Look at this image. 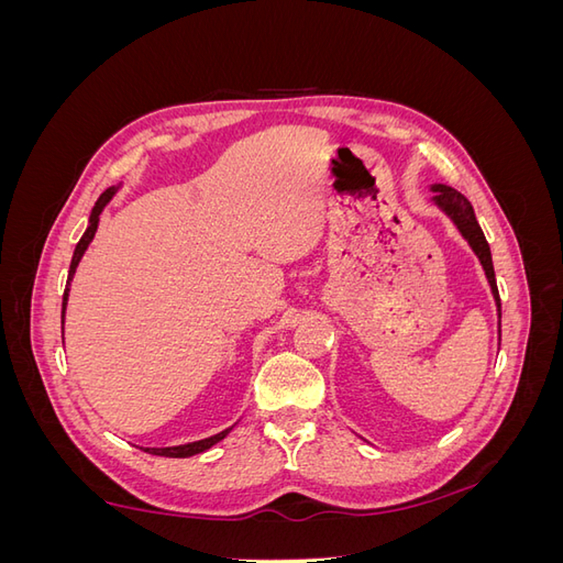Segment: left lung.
I'll use <instances>...</instances> for the list:
<instances>
[{
  "label": "left lung",
  "mask_w": 563,
  "mask_h": 563,
  "mask_svg": "<svg viewBox=\"0 0 563 563\" xmlns=\"http://www.w3.org/2000/svg\"><path fill=\"white\" fill-rule=\"evenodd\" d=\"M430 190L434 192V197H432L434 207H437L441 213H446V216L451 218V223L457 228L460 234H463V240L470 244V249L474 251L476 258H479V263H482V267H484V275H486L488 286H490L493 300H496L498 323H500V296H498L496 272H493L490 246H488V242H486V236H484L479 223H476V216H474V209H472L470 199H467L465 195H460L457 190H453V187L441 185V183L430 185Z\"/></svg>",
  "instance_id": "8db88e82"
}]
</instances>
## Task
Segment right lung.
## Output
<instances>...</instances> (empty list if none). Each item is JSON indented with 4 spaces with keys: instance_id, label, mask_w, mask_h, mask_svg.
Here are the masks:
<instances>
[{
    "instance_id": "right-lung-1",
    "label": "right lung",
    "mask_w": 563,
    "mask_h": 563,
    "mask_svg": "<svg viewBox=\"0 0 563 563\" xmlns=\"http://www.w3.org/2000/svg\"><path fill=\"white\" fill-rule=\"evenodd\" d=\"M119 187H122V183L119 185H112V187H108V190L98 197V201H96V207L91 209V216H89V225H87V232L81 234V240H79V244L75 246V253H73V263H70V272H67V284H65V294H63V312H60V323L65 321V308H67V296H70V282H73V277H75V272H77V265H79V261H81V255H84V251L89 249V244L93 242V236H96V230H98V223H100V213H103V209L108 207L110 203V199L117 195V190ZM230 430L232 428H228V430H223V432H218V434H213V437H209V439H199V441H192V444H180V446H166V449H145L147 453H152V455H164V457H190V455H197V453H203V451H209L211 446H216L218 441H223L228 434H230Z\"/></svg>"
}]
</instances>
